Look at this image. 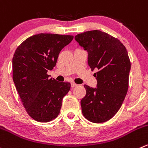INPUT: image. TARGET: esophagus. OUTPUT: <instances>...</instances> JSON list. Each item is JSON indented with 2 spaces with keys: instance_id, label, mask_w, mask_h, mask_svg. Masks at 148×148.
<instances>
[{
  "instance_id": "1",
  "label": "esophagus",
  "mask_w": 148,
  "mask_h": 148,
  "mask_svg": "<svg viewBox=\"0 0 148 148\" xmlns=\"http://www.w3.org/2000/svg\"><path fill=\"white\" fill-rule=\"evenodd\" d=\"M77 86H78V84H75V83H74V82L71 83V87H77Z\"/></svg>"
}]
</instances>
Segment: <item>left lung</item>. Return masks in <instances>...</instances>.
<instances>
[{
  "instance_id": "1",
  "label": "left lung",
  "mask_w": 148,
  "mask_h": 148,
  "mask_svg": "<svg viewBox=\"0 0 148 148\" xmlns=\"http://www.w3.org/2000/svg\"><path fill=\"white\" fill-rule=\"evenodd\" d=\"M75 40L88 53L91 69L97 70V87L84 85L82 112L91 122H105L118 112L128 90L131 62L127 48L117 38L100 30L78 34Z\"/></svg>"
}]
</instances>
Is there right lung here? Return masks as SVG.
Returning <instances> with one entry per match:
<instances>
[{
    "instance_id": "add662e5",
    "label": "right lung",
    "mask_w": 148,
    "mask_h": 148,
    "mask_svg": "<svg viewBox=\"0 0 148 148\" xmlns=\"http://www.w3.org/2000/svg\"><path fill=\"white\" fill-rule=\"evenodd\" d=\"M72 35L40 33L31 36L16 50L12 61L13 80L26 111L39 122L56 118L63 97L71 84L49 78L59 53L71 42Z\"/></svg>"
}]
</instances>
